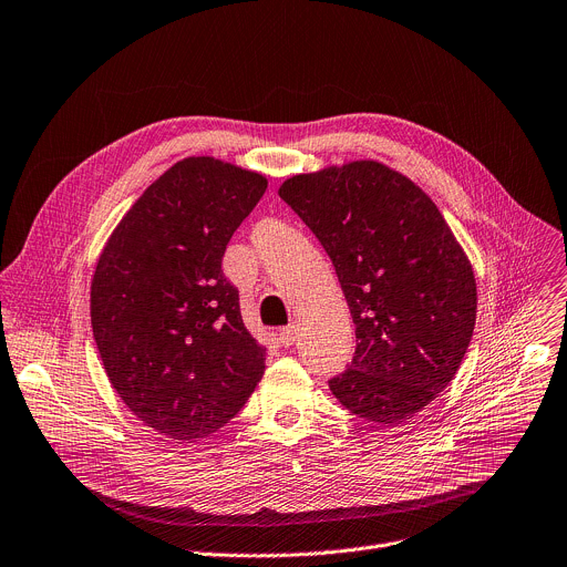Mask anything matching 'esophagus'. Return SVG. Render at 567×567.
I'll use <instances>...</instances> for the list:
<instances>
[{
	"instance_id": "1",
	"label": "esophagus",
	"mask_w": 567,
	"mask_h": 567,
	"mask_svg": "<svg viewBox=\"0 0 567 567\" xmlns=\"http://www.w3.org/2000/svg\"><path fill=\"white\" fill-rule=\"evenodd\" d=\"M296 340H298V324H289V327L280 329V342L285 347H291Z\"/></svg>"
}]
</instances>
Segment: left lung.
Returning a JSON list of instances; mask_svg holds the SVG:
<instances>
[{
    "mask_svg": "<svg viewBox=\"0 0 567 567\" xmlns=\"http://www.w3.org/2000/svg\"><path fill=\"white\" fill-rule=\"evenodd\" d=\"M278 196L333 262L355 353L329 381L358 419L403 425L452 381L476 324V278L439 207L375 159L287 177Z\"/></svg>",
    "mask_w": 567,
    "mask_h": 567,
    "instance_id": "1",
    "label": "left lung"
}]
</instances>
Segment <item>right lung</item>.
<instances>
[{"mask_svg": "<svg viewBox=\"0 0 567 567\" xmlns=\"http://www.w3.org/2000/svg\"><path fill=\"white\" fill-rule=\"evenodd\" d=\"M267 184L212 155L184 157L146 186L97 258L91 327L104 371L166 439L212 436L265 373V347L243 322L223 256Z\"/></svg>", "mask_w": 567, "mask_h": 567, "instance_id": "1", "label": "right lung"}]
</instances>
